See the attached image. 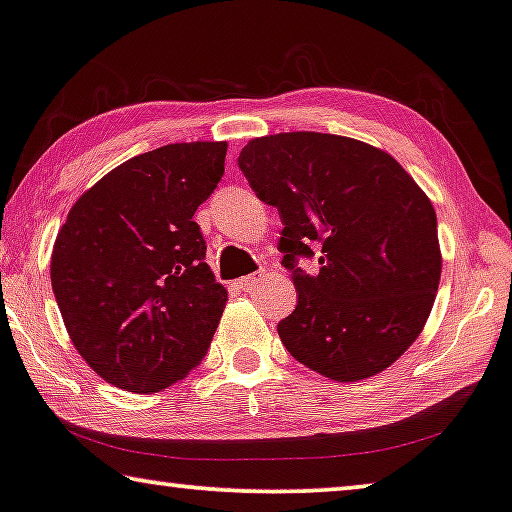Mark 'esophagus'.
Here are the masks:
<instances>
[{
    "instance_id": "1",
    "label": "esophagus",
    "mask_w": 512,
    "mask_h": 512,
    "mask_svg": "<svg viewBox=\"0 0 512 512\" xmlns=\"http://www.w3.org/2000/svg\"><path fill=\"white\" fill-rule=\"evenodd\" d=\"M262 278H264V273H253V276H246V278L236 280V287L243 289V292H248V289H253Z\"/></svg>"
}]
</instances>
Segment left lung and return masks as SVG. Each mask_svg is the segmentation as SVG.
<instances>
[{"label":"left lung","instance_id":"1","mask_svg":"<svg viewBox=\"0 0 512 512\" xmlns=\"http://www.w3.org/2000/svg\"><path fill=\"white\" fill-rule=\"evenodd\" d=\"M239 167L282 220V266L299 301L278 324L287 352L335 381L368 379L407 352L441 278L437 213L386 151L329 133H278ZM320 248L315 274L298 266Z\"/></svg>","mask_w":512,"mask_h":512}]
</instances>
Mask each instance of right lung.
Listing matches in <instances>:
<instances>
[{
	"mask_svg": "<svg viewBox=\"0 0 512 512\" xmlns=\"http://www.w3.org/2000/svg\"><path fill=\"white\" fill-rule=\"evenodd\" d=\"M227 142L140 154L91 186L57 234L52 292L89 368L131 393L177 384L207 356L227 292L193 216L225 172Z\"/></svg>",
	"mask_w": 512,
	"mask_h": 512,
	"instance_id": "add662e5",
	"label": "right lung"
}]
</instances>
